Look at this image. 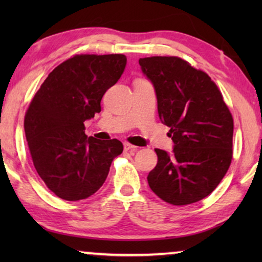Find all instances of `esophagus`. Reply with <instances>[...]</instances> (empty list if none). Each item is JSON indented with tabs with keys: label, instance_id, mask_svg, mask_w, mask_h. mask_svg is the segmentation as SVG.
Segmentation results:
<instances>
[{
	"label": "esophagus",
	"instance_id": "34e87169",
	"mask_svg": "<svg viewBox=\"0 0 262 262\" xmlns=\"http://www.w3.org/2000/svg\"><path fill=\"white\" fill-rule=\"evenodd\" d=\"M137 146L130 144V143H124V150L125 151H130V152H136L137 151Z\"/></svg>",
	"mask_w": 262,
	"mask_h": 262
}]
</instances>
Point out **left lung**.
Returning a JSON list of instances; mask_svg holds the SVG:
<instances>
[{"mask_svg":"<svg viewBox=\"0 0 262 262\" xmlns=\"http://www.w3.org/2000/svg\"><path fill=\"white\" fill-rule=\"evenodd\" d=\"M156 93L159 117L170 127L173 150L155 149L148 175L152 192L173 205L199 202L217 187L232 159L234 120L209 75L179 57L139 59Z\"/></svg>","mask_w":262,"mask_h":262,"instance_id":"1","label":"left lung"}]
</instances>
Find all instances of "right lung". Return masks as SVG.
<instances>
[{
	"label": "right lung",
	"mask_w": 262,
	"mask_h": 262,
	"mask_svg": "<svg viewBox=\"0 0 262 262\" xmlns=\"http://www.w3.org/2000/svg\"><path fill=\"white\" fill-rule=\"evenodd\" d=\"M124 55H77L59 64L34 95L25 134L35 170L50 191L69 202L98 191L112 161L123 152L118 139L84 134V121L101 111V99L123 75Z\"/></svg>",
	"instance_id": "add662e5"
}]
</instances>
